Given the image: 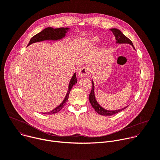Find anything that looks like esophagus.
I'll return each mask as SVG.
<instances>
[{"label":"esophagus","mask_w":160,"mask_h":160,"mask_svg":"<svg viewBox=\"0 0 160 160\" xmlns=\"http://www.w3.org/2000/svg\"><path fill=\"white\" fill-rule=\"evenodd\" d=\"M78 77L80 78L87 77L90 73V67L88 66H85L80 68L78 70Z\"/></svg>","instance_id":"34e87169"}]
</instances>
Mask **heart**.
Returning a JSON list of instances; mask_svg holds the SVG:
<instances>
[{
  "label": "heart",
  "mask_w": 160,
  "mask_h": 160,
  "mask_svg": "<svg viewBox=\"0 0 160 160\" xmlns=\"http://www.w3.org/2000/svg\"><path fill=\"white\" fill-rule=\"evenodd\" d=\"M99 40L98 37H93L90 40V42L92 45H96L99 43Z\"/></svg>",
  "instance_id": "heart-1"
}]
</instances>
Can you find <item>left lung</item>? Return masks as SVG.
Listing matches in <instances>:
<instances>
[{"label":"left lung","instance_id":"8db88e82","mask_svg":"<svg viewBox=\"0 0 160 160\" xmlns=\"http://www.w3.org/2000/svg\"><path fill=\"white\" fill-rule=\"evenodd\" d=\"M110 31H111L115 37L116 39V43H119V44H122V43H128L131 45L132 48H133L134 50H135L133 45L132 43V42L125 35L123 34V33L118 29L117 28H111L109 29ZM95 87H94V83L93 82V80H92V90H91L90 94L89 95V101L92 105V108L96 110V111L99 114V115H103V116H111L112 115H115V114H117L122 110L125 109L127 108L128 106H125L123 108L116 109V110H108L104 109L103 107H102L97 101L96 96H95V90H94Z\"/></svg>","mask_w":160,"mask_h":160}]
</instances>
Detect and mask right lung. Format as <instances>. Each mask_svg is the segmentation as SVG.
Instances as JSON below:
<instances>
[{"instance_id": "add662e5", "label": "right lung", "mask_w": 160, "mask_h": 160, "mask_svg": "<svg viewBox=\"0 0 160 160\" xmlns=\"http://www.w3.org/2000/svg\"><path fill=\"white\" fill-rule=\"evenodd\" d=\"M70 30V28H53L52 27H48L46 28L43 29L42 32L40 33L36 34L35 36H33L30 40L29 43L28 44V46H29L30 45L35 43V42H42L44 40H59L62 38H64L66 33L69 32ZM77 83V80L76 77V73H75L70 82H69V85H68V88L66 95L62 101V102L56 108H55L54 109L49 112H42L43 114H45V115H52V114H55L58 112H59L64 106L66 102H67L68 99V97H69V94L71 91V89L72 88L73 86L75 85V83Z\"/></svg>"}]
</instances>
